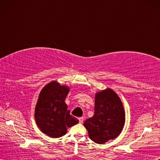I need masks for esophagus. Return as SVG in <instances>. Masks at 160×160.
Listing matches in <instances>:
<instances>
[{
	"instance_id": "1",
	"label": "esophagus",
	"mask_w": 160,
	"mask_h": 160,
	"mask_svg": "<svg viewBox=\"0 0 160 160\" xmlns=\"http://www.w3.org/2000/svg\"><path fill=\"white\" fill-rule=\"evenodd\" d=\"M78 120H79V122L80 124H82L83 122V120H84V118L83 117H80L78 118Z\"/></svg>"
}]
</instances>
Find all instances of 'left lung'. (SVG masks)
Instances as JSON below:
<instances>
[{
	"label": "left lung",
	"instance_id": "obj_1",
	"mask_svg": "<svg viewBox=\"0 0 160 160\" xmlns=\"http://www.w3.org/2000/svg\"><path fill=\"white\" fill-rule=\"evenodd\" d=\"M94 110L93 116L84 123L89 138L100 144L116 138L125 123L120 98L111 89L101 91L96 94Z\"/></svg>",
	"mask_w": 160,
	"mask_h": 160
}]
</instances>
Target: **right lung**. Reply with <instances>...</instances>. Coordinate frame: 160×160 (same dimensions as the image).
Here are the masks:
<instances>
[{
  "label": "right lung",
  "mask_w": 160,
  "mask_h": 160,
  "mask_svg": "<svg viewBox=\"0 0 160 160\" xmlns=\"http://www.w3.org/2000/svg\"><path fill=\"white\" fill-rule=\"evenodd\" d=\"M69 91L67 86L52 81L43 87L35 108V120L44 133L53 138L63 136L71 127L78 123L76 118L67 110L65 100Z\"/></svg>",
  "instance_id": "right-lung-1"
}]
</instances>
